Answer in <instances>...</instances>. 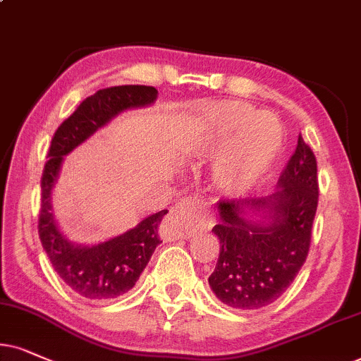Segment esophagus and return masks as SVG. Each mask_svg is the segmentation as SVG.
Segmentation results:
<instances>
[{"instance_id": "1", "label": "esophagus", "mask_w": 361, "mask_h": 361, "mask_svg": "<svg viewBox=\"0 0 361 361\" xmlns=\"http://www.w3.org/2000/svg\"><path fill=\"white\" fill-rule=\"evenodd\" d=\"M214 223V216L208 203L198 198L181 200L168 218L161 223V236L166 240H176L181 236H190L195 228L209 230Z\"/></svg>"}]
</instances>
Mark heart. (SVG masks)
I'll return each mask as SVG.
<instances>
[{
	"label": "heart",
	"mask_w": 361,
	"mask_h": 361,
	"mask_svg": "<svg viewBox=\"0 0 361 361\" xmlns=\"http://www.w3.org/2000/svg\"><path fill=\"white\" fill-rule=\"evenodd\" d=\"M216 147L230 143L220 159L221 183L230 190H246L270 170L283 145V126L276 115L257 111L241 102L213 104L204 115Z\"/></svg>",
	"instance_id": "b5f03b06"
}]
</instances>
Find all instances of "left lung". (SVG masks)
<instances>
[{"instance_id": "8db88e82", "label": "left lung", "mask_w": 361, "mask_h": 361, "mask_svg": "<svg viewBox=\"0 0 361 361\" xmlns=\"http://www.w3.org/2000/svg\"><path fill=\"white\" fill-rule=\"evenodd\" d=\"M275 193L259 198L220 200V257L208 278L213 293L238 310H258L276 302L302 270L312 245V226L318 207L317 158L303 136ZM243 207L269 208L267 226L243 218Z\"/></svg>"}]
</instances>
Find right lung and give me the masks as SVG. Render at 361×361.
Segmentation results:
<instances>
[{"label": "right lung", "instance_id": "right-lung-1", "mask_svg": "<svg viewBox=\"0 0 361 361\" xmlns=\"http://www.w3.org/2000/svg\"><path fill=\"white\" fill-rule=\"evenodd\" d=\"M153 86L123 85L91 94L54 131L41 176L38 233L53 268L70 288L88 300L116 298L135 286L159 241L158 228L168 209L145 218L138 226L97 246H76L59 231L51 214V188L63 157L123 109L157 99Z\"/></svg>", "mask_w": 361, "mask_h": 361}]
</instances>
